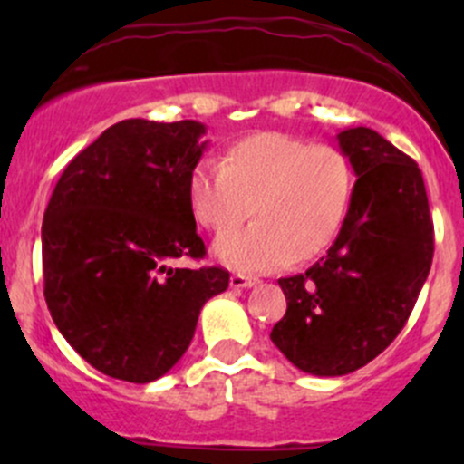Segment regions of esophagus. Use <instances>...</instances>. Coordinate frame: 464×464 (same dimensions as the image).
<instances>
[{
	"label": "esophagus",
	"instance_id": "esophagus-1",
	"mask_svg": "<svg viewBox=\"0 0 464 464\" xmlns=\"http://www.w3.org/2000/svg\"><path fill=\"white\" fill-rule=\"evenodd\" d=\"M256 283H258V278H254V276H245V274L231 276V287H236V289H249V287H254Z\"/></svg>",
	"mask_w": 464,
	"mask_h": 464
}]
</instances>
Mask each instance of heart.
Here are the masks:
<instances>
[{
  "label": "heart",
  "instance_id": "obj_1",
  "mask_svg": "<svg viewBox=\"0 0 464 464\" xmlns=\"http://www.w3.org/2000/svg\"><path fill=\"white\" fill-rule=\"evenodd\" d=\"M353 195L341 150L283 132H256L222 150L219 168L199 163L188 179L195 219L215 233V256L242 271H271L321 256L339 236Z\"/></svg>",
  "mask_w": 464,
  "mask_h": 464
}]
</instances>
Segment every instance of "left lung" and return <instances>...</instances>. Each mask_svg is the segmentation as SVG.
Segmentation results:
<instances>
[{"mask_svg":"<svg viewBox=\"0 0 464 464\" xmlns=\"http://www.w3.org/2000/svg\"><path fill=\"white\" fill-rule=\"evenodd\" d=\"M357 181L343 227L305 274L280 278L287 312L276 348L303 372L341 377L401 332L433 260V222L418 163L371 128L336 134Z\"/></svg>","mask_w":464,"mask_h":464,"instance_id":"left-lung-1","label":"left lung"}]
</instances>
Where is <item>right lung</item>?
I'll return each mask as SVG.
<instances>
[{
    "label": "right lung",
    "instance_id": "right-lung-1",
    "mask_svg": "<svg viewBox=\"0 0 464 464\" xmlns=\"http://www.w3.org/2000/svg\"><path fill=\"white\" fill-rule=\"evenodd\" d=\"M204 134L198 121H121L55 184L42 222L46 307L102 375H166L188 350L204 303L228 287L222 266L168 265L206 256L188 202Z\"/></svg>",
    "mask_w": 464,
    "mask_h": 464
}]
</instances>
